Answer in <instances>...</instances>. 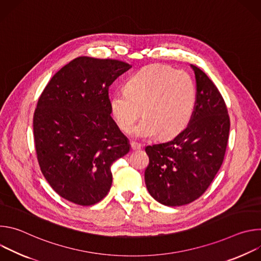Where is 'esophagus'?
<instances>
[{
    "label": "esophagus",
    "instance_id": "34e87169",
    "mask_svg": "<svg viewBox=\"0 0 261 261\" xmlns=\"http://www.w3.org/2000/svg\"><path fill=\"white\" fill-rule=\"evenodd\" d=\"M131 148H132V151H138L141 148V144L137 143V142H131Z\"/></svg>",
    "mask_w": 261,
    "mask_h": 261
}]
</instances>
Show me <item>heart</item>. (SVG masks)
<instances>
[{
    "label": "heart",
    "instance_id": "obj_1",
    "mask_svg": "<svg viewBox=\"0 0 261 261\" xmlns=\"http://www.w3.org/2000/svg\"><path fill=\"white\" fill-rule=\"evenodd\" d=\"M110 111L123 131L133 128L137 138L160 133L172 137L190 123L196 106V87L190 74L165 65L146 66L127 81L126 90L111 94Z\"/></svg>",
    "mask_w": 261,
    "mask_h": 261
}]
</instances>
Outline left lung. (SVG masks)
I'll use <instances>...</instances> for the list:
<instances>
[{"label": "left lung", "instance_id": "obj_1", "mask_svg": "<svg viewBox=\"0 0 261 261\" xmlns=\"http://www.w3.org/2000/svg\"><path fill=\"white\" fill-rule=\"evenodd\" d=\"M196 80V106L187 128L174 138L145 146L150 159L144 180L148 193L167 206L200 197L224 160L230 120L214 83L191 65Z\"/></svg>", "mask_w": 261, "mask_h": 261}]
</instances>
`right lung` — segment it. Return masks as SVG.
<instances>
[{
	"instance_id": "right-lung-1",
	"label": "right lung",
	"mask_w": 261,
	"mask_h": 261,
	"mask_svg": "<svg viewBox=\"0 0 261 261\" xmlns=\"http://www.w3.org/2000/svg\"><path fill=\"white\" fill-rule=\"evenodd\" d=\"M131 66L111 59L79 57L49 81L35 109L37 159L63 198L93 205L113 182L110 166L130 151L111 118L109 86Z\"/></svg>"
}]
</instances>
